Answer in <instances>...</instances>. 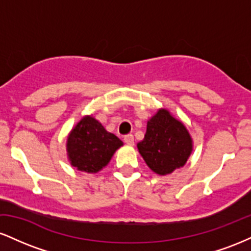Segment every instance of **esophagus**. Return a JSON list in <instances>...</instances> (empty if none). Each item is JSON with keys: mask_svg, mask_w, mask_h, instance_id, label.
I'll return each mask as SVG.
<instances>
[{"mask_svg": "<svg viewBox=\"0 0 251 251\" xmlns=\"http://www.w3.org/2000/svg\"><path fill=\"white\" fill-rule=\"evenodd\" d=\"M124 142H125V144H127V145H133V144H134L133 135H132V134L125 135V137H124Z\"/></svg>", "mask_w": 251, "mask_h": 251, "instance_id": "34e87169", "label": "esophagus"}]
</instances>
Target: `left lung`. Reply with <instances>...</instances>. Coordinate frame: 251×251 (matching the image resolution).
I'll return each instance as SVG.
<instances>
[{
	"label": "left lung",
	"mask_w": 251,
	"mask_h": 251,
	"mask_svg": "<svg viewBox=\"0 0 251 251\" xmlns=\"http://www.w3.org/2000/svg\"><path fill=\"white\" fill-rule=\"evenodd\" d=\"M137 148L149 168L164 176L185 165L192 152V138L183 123L160 108L148 122L145 137Z\"/></svg>",
	"instance_id": "obj_1"
}]
</instances>
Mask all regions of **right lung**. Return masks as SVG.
<instances>
[{"label":"right lung","instance_id":"obj_1","mask_svg":"<svg viewBox=\"0 0 251 251\" xmlns=\"http://www.w3.org/2000/svg\"><path fill=\"white\" fill-rule=\"evenodd\" d=\"M123 146V142L109 133L92 116L83 117L67 138V154L71 165L79 171L97 174Z\"/></svg>","mask_w":251,"mask_h":251}]
</instances>
